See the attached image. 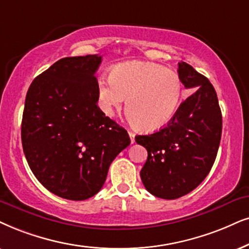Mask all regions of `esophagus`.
<instances>
[{
    "label": "esophagus",
    "instance_id": "1",
    "mask_svg": "<svg viewBox=\"0 0 249 249\" xmlns=\"http://www.w3.org/2000/svg\"><path fill=\"white\" fill-rule=\"evenodd\" d=\"M128 135H130V138H131V143H134V137H135V134H134L132 131H128Z\"/></svg>",
    "mask_w": 249,
    "mask_h": 249
}]
</instances>
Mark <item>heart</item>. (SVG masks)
Wrapping results in <instances>:
<instances>
[{"label": "heart", "instance_id": "obj_1", "mask_svg": "<svg viewBox=\"0 0 249 249\" xmlns=\"http://www.w3.org/2000/svg\"><path fill=\"white\" fill-rule=\"evenodd\" d=\"M182 95L177 72L149 62H126L111 69L109 81L97 84V99L107 115H112L127 99L126 109L141 130L164 127L175 117Z\"/></svg>", "mask_w": 249, "mask_h": 249}]
</instances>
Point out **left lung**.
<instances>
[{"instance_id":"left-lung-1","label":"left lung","mask_w":249,"mask_h":249,"mask_svg":"<svg viewBox=\"0 0 249 249\" xmlns=\"http://www.w3.org/2000/svg\"><path fill=\"white\" fill-rule=\"evenodd\" d=\"M178 75L186 88L199 87L179 106L165 127L153 134L137 135L147 149L140 177L150 194L175 200L196 188L216 160L222 137V112L215 88L204 75L185 62Z\"/></svg>"}]
</instances>
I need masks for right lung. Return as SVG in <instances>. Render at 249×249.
Masks as SVG:
<instances>
[{"instance_id":"add662e5","label":"right lung","mask_w":249,"mask_h":249,"mask_svg":"<svg viewBox=\"0 0 249 249\" xmlns=\"http://www.w3.org/2000/svg\"><path fill=\"white\" fill-rule=\"evenodd\" d=\"M100 55L65 57L28 88L21 143L28 165L47 190L63 199L92 197L109 166L131 140L97 107Z\"/></svg>"}]
</instances>
